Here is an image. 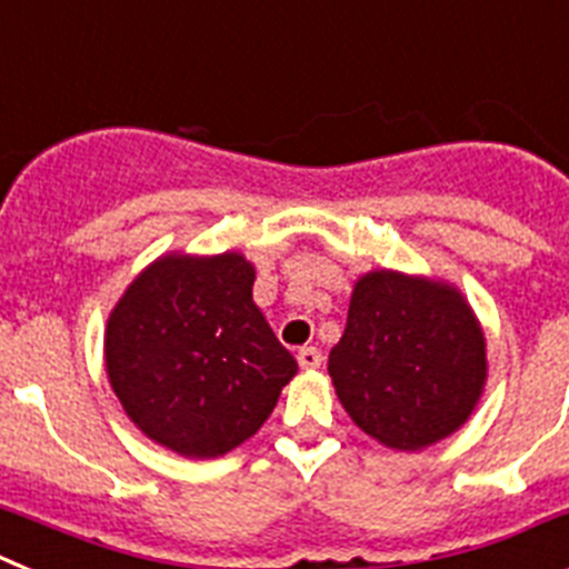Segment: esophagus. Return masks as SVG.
I'll return each instance as SVG.
<instances>
[{"label": "esophagus", "mask_w": 569, "mask_h": 569, "mask_svg": "<svg viewBox=\"0 0 569 569\" xmlns=\"http://www.w3.org/2000/svg\"><path fill=\"white\" fill-rule=\"evenodd\" d=\"M298 363L303 369H318L323 363V355H320L318 346H303V349H298Z\"/></svg>", "instance_id": "esophagus-1"}]
</instances>
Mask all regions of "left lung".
<instances>
[{
    "label": "left lung",
    "instance_id": "left-lung-1",
    "mask_svg": "<svg viewBox=\"0 0 569 569\" xmlns=\"http://www.w3.org/2000/svg\"><path fill=\"white\" fill-rule=\"evenodd\" d=\"M329 375L363 432L412 452L472 415L487 380V343L456 286L378 269L355 283Z\"/></svg>",
    "mask_w": 569,
    "mask_h": 569
}]
</instances>
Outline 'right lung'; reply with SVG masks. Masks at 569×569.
Returning a JSON list of instances; mask_svg holds the SVG:
<instances>
[{
    "label": "right lung",
    "instance_id": "add662e5",
    "mask_svg": "<svg viewBox=\"0 0 569 569\" xmlns=\"http://www.w3.org/2000/svg\"><path fill=\"white\" fill-rule=\"evenodd\" d=\"M254 266L237 251L166 254L108 315L106 372L151 441L217 458L271 415L298 360L251 300Z\"/></svg>",
    "mask_w": 569,
    "mask_h": 569
}]
</instances>
